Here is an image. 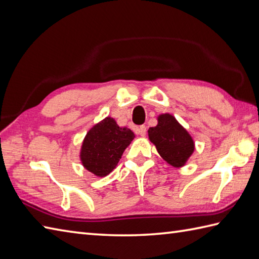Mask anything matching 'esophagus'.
I'll list each match as a JSON object with an SVG mask.
<instances>
[{
  "instance_id": "34e87169",
  "label": "esophagus",
  "mask_w": 259,
  "mask_h": 259,
  "mask_svg": "<svg viewBox=\"0 0 259 259\" xmlns=\"http://www.w3.org/2000/svg\"><path fill=\"white\" fill-rule=\"evenodd\" d=\"M138 134H139L141 137H144L147 134V128L146 125H140L139 129H138Z\"/></svg>"
}]
</instances>
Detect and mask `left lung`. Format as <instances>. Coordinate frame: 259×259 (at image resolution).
<instances>
[{"instance_id": "8db88e82", "label": "left lung", "mask_w": 259, "mask_h": 259, "mask_svg": "<svg viewBox=\"0 0 259 259\" xmlns=\"http://www.w3.org/2000/svg\"><path fill=\"white\" fill-rule=\"evenodd\" d=\"M149 139L158 152L173 166H182L194 150V142L176 118L161 115L155 127L149 128Z\"/></svg>"}]
</instances>
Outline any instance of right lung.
I'll list each match as a JSON object with an SVG mask.
<instances>
[{
  "label": "right lung",
  "mask_w": 259,
  "mask_h": 259,
  "mask_svg": "<svg viewBox=\"0 0 259 259\" xmlns=\"http://www.w3.org/2000/svg\"><path fill=\"white\" fill-rule=\"evenodd\" d=\"M135 135L128 128H121L112 118H106L89 130L81 147L80 159L83 166L98 177L109 174Z\"/></svg>",
  "instance_id": "1"
}]
</instances>
